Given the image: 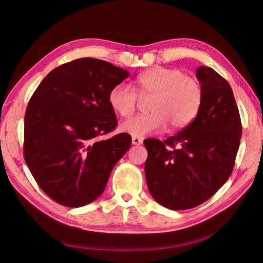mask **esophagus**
Here are the masks:
<instances>
[{"instance_id":"1","label":"esophagus","mask_w":263,"mask_h":263,"mask_svg":"<svg viewBox=\"0 0 263 263\" xmlns=\"http://www.w3.org/2000/svg\"><path fill=\"white\" fill-rule=\"evenodd\" d=\"M142 143H143V140L140 139V137H135V136L132 137V144L133 145H140Z\"/></svg>"}]
</instances>
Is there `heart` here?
Listing matches in <instances>:
<instances>
[{"instance_id":"heart-1","label":"heart","mask_w":263,"mask_h":263,"mask_svg":"<svg viewBox=\"0 0 263 263\" xmlns=\"http://www.w3.org/2000/svg\"><path fill=\"white\" fill-rule=\"evenodd\" d=\"M140 97H151L150 113L135 116L121 123V131L135 137L164 130L182 129L190 124L202 103L203 90L199 81L185 76L179 69L156 66L134 81ZM108 103L121 117L131 116L136 107L137 95L128 85L119 84L108 92Z\"/></svg>"}]
</instances>
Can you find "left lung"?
Segmentation results:
<instances>
[{"label":"left lung","mask_w":263,"mask_h":263,"mask_svg":"<svg viewBox=\"0 0 263 263\" xmlns=\"http://www.w3.org/2000/svg\"><path fill=\"white\" fill-rule=\"evenodd\" d=\"M196 77L203 97L195 119L166 141H144L148 190L171 210L208 200L228 180L240 146L241 118L229 83L204 66Z\"/></svg>","instance_id":"1"}]
</instances>
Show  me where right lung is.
Listing matches in <instances>:
<instances>
[{"label":"right lung","mask_w":263,"mask_h":263,"mask_svg":"<svg viewBox=\"0 0 263 263\" xmlns=\"http://www.w3.org/2000/svg\"><path fill=\"white\" fill-rule=\"evenodd\" d=\"M97 59L64 64L43 80L24 116V159L36 182L60 204L78 208L98 198L110 172L131 146L119 133L108 92L129 77Z\"/></svg>","instance_id":"right-lung-1"}]
</instances>
